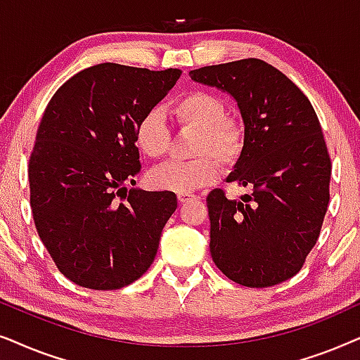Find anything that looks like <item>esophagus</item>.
Instances as JSON below:
<instances>
[{
  "label": "esophagus",
  "mask_w": 360,
  "mask_h": 360,
  "mask_svg": "<svg viewBox=\"0 0 360 360\" xmlns=\"http://www.w3.org/2000/svg\"><path fill=\"white\" fill-rule=\"evenodd\" d=\"M195 199H198V195H195V194H179V195H177V200H179L181 204L191 202V200H195Z\"/></svg>",
  "instance_id": "34e87169"
}]
</instances>
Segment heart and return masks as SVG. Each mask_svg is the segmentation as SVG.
Masks as SVG:
<instances>
[{
  "label": "heart",
  "instance_id": "1",
  "mask_svg": "<svg viewBox=\"0 0 360 360\" xmlns=\"http://www.w3.org/2000/svg\"><path fill=\"white\" fill-rule=\"evenodd\" d=\"M171 122L183 131H194L188 162H167L150 172L153 188L176 194H191L212 184L220 176V165H237L247 145L245 123L225 113L224 100L207 90H191L167 108ZM135 145L150 160L166 156L171 131L160 112L143 113L135 124Z\"/></svg>",
  "mask_w": 360,
  "mask_h": 360
}]
</instances>
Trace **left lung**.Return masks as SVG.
Here are the masks:
<instances>
[{"instance_id":"8db88e82","label":"left lung","mask_w":360,"mask_h":360,"mask_svg":"<svg viewBox=\"0 0 360 360\" xmlns=\"http://www.w3.org/2000/svg\"><path fill=\"white\" fill-rule=\"evenodd\" d=\"M195 82L237 100L247 145L229 183L242 200L210 191V255L220 271L248 288L295 276L318 242L329 204L330 158L313 105L293 80L260 59L191 70Z\"/></svg>"}]
</instances>
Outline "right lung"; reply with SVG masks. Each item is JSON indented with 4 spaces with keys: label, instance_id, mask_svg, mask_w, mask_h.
Returning <instances> with one entry per match:
<instances>
[{
    "label": "right lung",
    "instance_id": "add662e5",
    "mask_svg": "<svg viewBox=\"0 0 360 360\" xmlns=\"http://www.w3.org/2000/svg\"><path fill=\"white\" fill-rule=\"evenodd\" d=\"M179 69L113 62L70 77L52 95L30 156L32 219L62 275L120 290L146 273L177 207L174 193L135 184V124L174 87Z\"/></svg>",
    "mask_w": 360,
    "mask_h": 360
}]
</instances>
